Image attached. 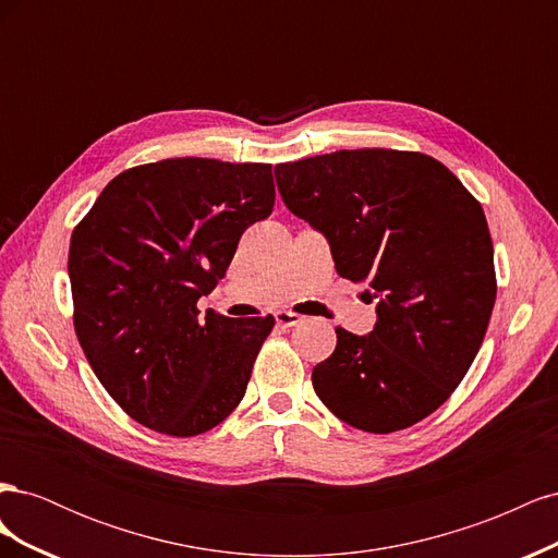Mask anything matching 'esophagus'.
I'll return each instance as SVG.
<instances>
[{
    "label": "esophagus",
    "instance_id": "esophagus-1",
    "mask_svg": "<svg viewBox=\"0 0 558 558\" xmlns=\"http://www.w3.org/2000/svg\"><path fill=\"white\" fill-rule=\"evenodd\" d=\"M275 318H277V324H279L281 328L298 326L300 320H302V316H300V314H293V312H277V314H275Z\"/></svg>",
    "mask_w": 558,
    "mask_h": 558
}]
</instances>
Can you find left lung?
<instances>
[{
	"instance_id": "8db88e82",
	"label": "left lung",
	"mask_w": 558,
	"mask_h": 558,
	"mask_svg": "<svg viewBox=\"0 0 558 558\" xmlns=\"http://www.w3.org/2000/svg\"><path fill=\"white\" fill-rule=\"evenodd\" d=\"M283 205L326 238L337 275L365 283L375 328H337L314 391L344 424L393 433L426 418L475 361L496 302L480 202L442 162L391 148L275 167Z\"/></svg>"
}]
</instances>
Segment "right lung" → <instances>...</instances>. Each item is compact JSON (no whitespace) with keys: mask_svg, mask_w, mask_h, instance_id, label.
Wrapping results in <instances>:
<instances>
[{"mask_svg":"<svg viewBox=\"0 0 558 558\" xmlns=\"http://www.w3.org/2000/svg\"><path fill=\"white\" fill-rule=\"evenodd\" d=\"M272 207V165L167 158L111 179L72 232L76 337L109 396L146 428L199 435L244 398L275 318H202L197 300Z\"/></svg>","mask_w":558,"mask_h":558,"instance_id":"1","label":"right lung"}]
</instances>
